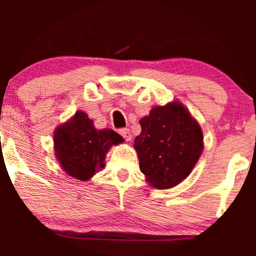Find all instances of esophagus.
I'll return each mask as SVG.
<instances>
[{
	"instance_id": "1",
	"label": "esophagus",
	"mask_w": 256,
	"mask_h": 256,
	"mask_svg": "<svg viewBox=\"0 0 256 256\" xmlns=\"http://www.w3.org/2000/svg\"><path fill=\"white\" fill-rule=\"evenodd\" d=\"M119 134H120V136H122V138H124L125 140H131V132H130V130H128V128H120L119 130Z\"/></svg>"
}]
</instances>
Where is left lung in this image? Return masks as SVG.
Wrapping results in <instances>:
<instances>
[{
	"label": "left lung",
	"mask_w": 256,
	"mask_h": 256,
	"mask_svg": "<svg viewBox=\"0 0 256 256\" xmlns=\"http://www.w3.org/2000/svg\"><path fill=\"white\" fill-rule=\"evenodd\" d=\"M140 124L142 132L134 146L140 172L158 189L176 186L198 161L204 149L201 128L179 102L152 108Z\"/></svg>",
	"instance_id": "obj_1"
}]
</instances>
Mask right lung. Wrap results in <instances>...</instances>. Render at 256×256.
I'll return each mask as SVG.
<instances>
[{
  "mask_svg": "<svg viewBox=\"0 0 256 256\" xmlns=\"http://www.w3.org/2000/svg\"><path fill=\"white\" fill-rule=\"evenodd\" d=\"M122 137L113 130H96L84 112L55 131V152L64 172L79 180H88L104 166L106 152Z\"/></svg>",
  "mask_w": 256,
  "mask_h": 256,
  "instance_id": "obj_1",
  "label": "right lung"
}]
</instances>
